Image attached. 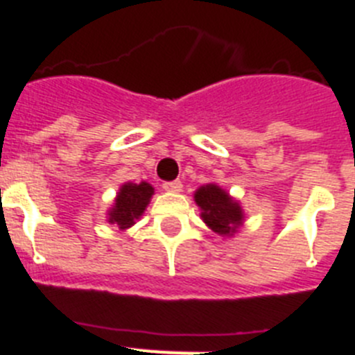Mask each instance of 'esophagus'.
<instances>
[{"instance_id": "1", "label": "esophagus", "mask_w": 355, "mask_h": 355, "mask_svg": "<svg viewBox=\"0 0 355 355\" xmlns=\"http://www.w3.org/2000/svg\"><path fill=\"white\" fill-rule=\"evenodd\" d=\"M162 189L168 191V193H180V191H182V182L180 180L164 182V184H162Z\"/></svg>"}]
</instances>
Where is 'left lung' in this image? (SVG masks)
I'll use <instances>...</instances> for the list:
<instances>
[{
	"label": "left lung",
	"instance_id": "8db88e82",
	"mask_svg": "<svg viewBox=\"0 0 355 355\" xmlns=\"http://www.w3.org/2000/svg\"><path fill=\"white\" fill-rule=\"evenodd\" d=\"M194 201L201 209V219L212 232L232 237L244 223V212L239 201L216 184L201 185L194 193Z\"/></svg>",
	"mask_w": 355,
	"mask_h": 355
}]
</instances>
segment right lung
<instances>
[{"label": "right lung", "mask_w": 355, "mask_h": 355, "mask_svg": "<svg viewBox=\"0 0 355 355\" xmlns=\"http://www.w3.org/2000/svg\"><path fill=\"white\" fill-rule=\"evenodd\" d=\"M154 194V187L148 182L132 184L127 182L120 187L116 198H114L113 209L107 212V221L116 225L120 230H127L136 223V219L143 216L150 198Z\"/></svg>", "instance_id": "obj_1"}]
</instances>
